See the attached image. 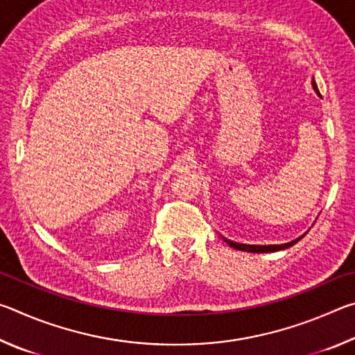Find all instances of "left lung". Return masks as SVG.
I'll list each match as a JSON object with an SVG mask.
<instances>
[{
	"label": "left lung",
	"mask_w": 355,
	"mask_h": 355,
	"mask_svg": "<svg viewBox=\"0 0 355 355\" xmlns=\"http://www.w3.org/2000/svg\"><path fill=\"white\" fill-rule=\"evenodd\" d=\"M311 86H313L315 92H316L318 95H320V91H318V86H316L315 80L311 81ZM300 238H304V235H302V236H299V238H296V239H293V241H290V243H285V244L257 245V244H241V243H235V241H232V239H227V238L222 236V239H224V241H225L228 245H230V248L236 249V250H243V252H254V254H264V252H277V250L288 249V248H291L293 244H296Z\"/></svg>",
	"instance_id": "left-lung-1"
}]
</instances>
